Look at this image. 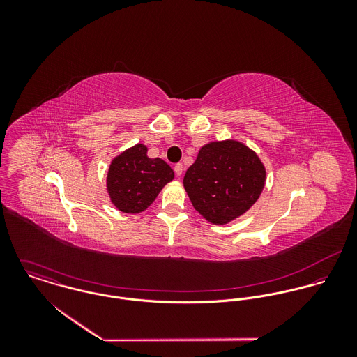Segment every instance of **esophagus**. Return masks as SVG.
<instances>
[{
    "instance_id": "esophagus-1",
    "label": "esophagus",
    "mask_w": 357,
    "mask_h": 357,
    "mask_svg": "<svg viewBox=\"0 0 357 357\" xmlns=\"http://www.w3.org/2000/svg\"><path fill=\"white\" fill-rule=\"evenodd\" d=\"M174 173L177 176H181L183 174V163H176L174 165Z\"/></svg>"
}]
</instances>
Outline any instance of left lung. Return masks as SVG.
I'll list each match as a JSON object with an SVG mask.
<instances>
[{"instance_id":"8db88e82","label":"left lung","mask_w":357,"mask_h":357,"mask_svg":"<svg viewBox=\"0 0 357 357\" xmlns=\"http://www.w3.org/2000/svg\"><path fill=\"white\" fill-rule=\"evenodd\" d=\"M265 167L255 151L235 140L204 146L184 176V188L204 218L228 224L246 213L265 185Z\"/></svg>"}]
</instances>
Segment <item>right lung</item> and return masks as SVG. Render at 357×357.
Segmentation results:
<instances>
[{
  "label": "right lung",
  "instance_id": "right-lung-1",
  "mask_svg": "<svg viewBox=\"0 0 357 357\" xmlns=\"http://www.w3.org/2000/svg\"><path fill=\"white\" fill-rule=\"evenodd\" d=\"M174 172L160 158L147 156V147L136 144L112 159L107 174L111 202L123 213H140L153 204Z\"/></svg>",
  "mask_w": 357,
  "mask_h": 357
}]
</instances>
